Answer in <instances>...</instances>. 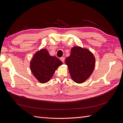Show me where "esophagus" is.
<instances>
[{"instance_id":"esophagus-1","label":"esophagus","mask_w":123,"mask_h":123,"mask_svg":"<svg viewBox=\"0 0 123 123\" xmlns=\"http://www.w3.org/2000/svg\"><path fill=\"white\" fill-rule=\"evenodd\" d=\"M60 59H61V61L62 62H65V57H61V58H60Z\"/></svg>"}]
</instances>
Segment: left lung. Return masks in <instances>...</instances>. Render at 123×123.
I'll use <instances>...</instances> for the list:
<instances>
[{
  "instance_id": "obj_1",
  "label": "left lung",
  "mask_w": 123,
  "mask_h": 123,
  "mask_svg": "<svg viewBox=\"0 0 123 123\" xmlns=\"http://www.w3.org/2000/svg\"><path fill=\"white\" fill-rule=\"evenodd\" d=\"M65 62L68 67L71 77L77 83H83L93 71L95 59L91 52L80 47H74Z\"/></svg>"
}]
</instances>
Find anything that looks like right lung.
Here are the masks:
<instances>
[{
  "label": "right lung",
  "mask_w": 123,
  "mask_h": 123,
  "mask_svg": "<svg viewBox=\"0 0 123 123\" xmlns=\"http://www.w3.org/2000/svg\"><path fill=\"white\" fill-rule=\"evenodd\" d=\"M62 64V62L60 59L50 56L47 49H43L34 54L30 62V68L36 79L41 83H46Z\"/></svg>",
  "instance_id": "obj_1"
}]
</instances>
